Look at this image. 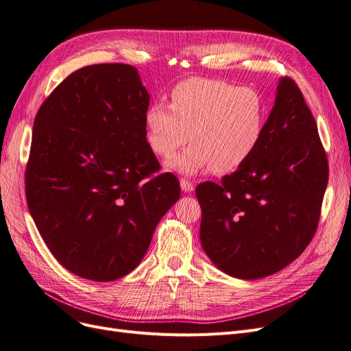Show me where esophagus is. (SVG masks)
I'll return each instance as SVG.
<instances>
[{"label": "esophagus", "mask_w": 351, "mask_h": 351, "mask_svg": "<svg viewBox=\"0 0 351 351\" xmlns=\"http://www.w3.org/2000/svg\"><path fill=\"white\" fill-rule=\"evenodd\" d=\"M180 187H182V190L184 193H192L195 190V186L193 183L190 182V180H186V178H182V182H180Z\"/></svg>", "instance_id": "obj_1"}]
</instances>
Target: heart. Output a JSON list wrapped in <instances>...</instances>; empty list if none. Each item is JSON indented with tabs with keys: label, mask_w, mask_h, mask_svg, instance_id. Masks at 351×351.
<instances>
[{
	"label": "heart",
	"mask_w": 351,
	"mask_h": 351,
	"mask_svg": "<svg viewBox=\"0 0 351 351\" xmlns=\"http://www.w3.org/2000/svg\"><path fill=\"white\" fill-rule=\"evenodd\" d=\"M149 149L173 156L189 141L193 145L168 161V168L193 176L214 168L232 173L258 149L267 125V107L261 95L224 80L192 77L169 93V105L155 102L143 115Z\"/></svg>",
	"instance_id": "obj_1"
}]
</instances>
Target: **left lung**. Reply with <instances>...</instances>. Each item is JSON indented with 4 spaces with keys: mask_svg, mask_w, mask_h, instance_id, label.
<instances>
[{
    "mask_svg": "<svg viewBox=\"0 0 351 351\" xmlns=\"http://www.w3.org/2000/svg\"><path fill=\"white\" fill-rule=\"evenodd\" d=\"M328 184L316 121L299 86L281 77L261 145L221 183L196 187L200 243L218 269L240 280L281 271L315 236Z\"/></svg>",
    "mask_w": 351,
    "mask_h": 351,
    "instance_id": "obj_1",
    "label": "left lung"
}]
</instances>
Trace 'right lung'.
<instances>
[{
    "instance_id": "1",
    "label": "right lung",
    "mask_w": 351,
    "mask_h": 351,
    "mask_svg": "<svg viewBox=\"0 0 351 351\" xmlns=\"http://www.w3.org/2000/svg\"><path fill=\"white\" fill-rule=\"evenodd\" d=\"M149 93L137 69L95 64L62 80L34 123L26 199L49 252L98 282L141 263L158 222L180 199L177 177L145 137Z\"/></svg>"
}]
</instances>
